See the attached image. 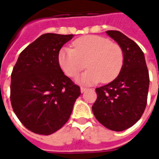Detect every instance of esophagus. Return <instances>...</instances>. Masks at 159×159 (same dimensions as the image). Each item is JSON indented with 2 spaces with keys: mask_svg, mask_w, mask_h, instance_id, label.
<instances>
[{
  "mask_svg": "<svg viewBox=\"0 0 159 159\" xmlns=\"http://www.w3.org/2000/svg\"><path fill=\"white\" fill-rule=\"evenodd\" d=\"M81 89V93H83V92H85V91H86L87 89L86 88H83V87H81V89Z\"/></svg>",
  "mask_w": 159,
  "mask_h": 159,
  "instance_id": "obj_1",
  "label": "esophagus"
}]
</instances>
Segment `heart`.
<instances>
[{
  "mask_svg": "<svg viewBox=\"0 0 159 159\" xmlns=\"http://www.w3.org/2000/svg\"><path fill=\"white\" fill-rule=\"evenodd\" d=\"M74 48L60 49L58 60L60 68L70 77H75L87 66L89 70L76 79L83 85L100 82L109 83L119 74L123 64L122 48L109 39L99 36H87L76 40Z\"/></svg>",
  "mask_w": 159,
  "mask_h": 159,
  "instance_id": "heart-1",
  "label": "heart"
}]
</instances>
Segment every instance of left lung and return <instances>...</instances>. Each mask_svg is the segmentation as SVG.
<instances>
[{"label":"left lung","mask_w":159,"mask_h":159,"mask_svg":"<svg viewBox=\"0 0 159 159\" xmlns=\"http://www.w3.org/2000/svg\"><path fill=\"white\" fill-rule=\"evenodd\" d=\"M107 34L123 50V64L112 82L97 88L92 111L106 128L123 131L133 126L145 111L149 72L143 52L133 40L117 30H107Z\"/></svg>","instance_id":"8db88e82"}]
</instances>
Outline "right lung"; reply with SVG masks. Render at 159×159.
Listing matches in <instances>:
<instances>
[{
	"mask_svg": "<svg viewBox=\"0 0 159 159\" xmlns=\"http://www.w3.org/2000/svg\"><path fill=\"white\" fill-rule=\"evenodd\" d=\"M73 35L43 34L19 54L11 75V104L24 126L48 135L61 129L80 96L60 68L59 50Z\"/></svg>",
	"mask_w": 159,
	"mask_h": 159,
	"instance_id": "obj_1",
	"label": "right lung"
}]
</instances>
